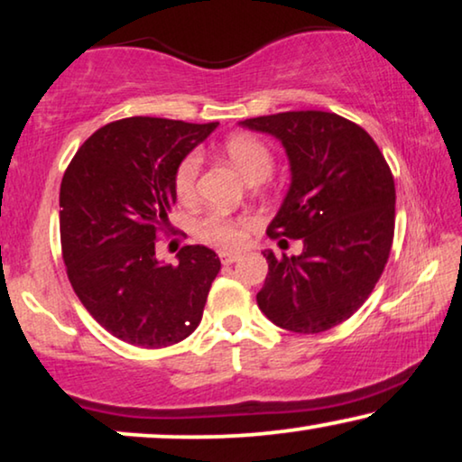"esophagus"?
<instances>
[{
    "label": "esophagus",
    "mask_w": 462,
    "mask_h": 462,
    "mask_svg": "<svg viewBox=\"0 0 462 462\" xmlns=\"http://www.w3.org/2000/svg\"><path fill=\"white\" fill-rule=\"evenodd\" d=\"M239 252H220V263L223 264H233L236 261H239Z\"/></svg>",
    "instance_id": "1"
}]
</instances>
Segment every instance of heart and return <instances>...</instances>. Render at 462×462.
I'll return each instance as SVG.
<instances>
[{
  "mask_svg": "<svg viewBox=\"0 0 462 462\" xmlns=\"http://www.w3.org/2000/svg\"><path fill=\"white\" fill-rule=\"evenodd\" d=\"M225 155L229 157L239 172L250 182L264 180L273 172L275 157L263 141L248 134L229 136L223 143ZM201 172V155L191 151L182 157L174 172V191L182 201H193L198 198V179ZM248 220L233 218L223 212H210L198 220V236L208 244L220 245V248H237L245 239Z\"/></svg>",
  "mask_w": 462,
  "mask_h": 462,
  "instance_id": "obj_1",
  "label": "heart"
}]
</instances>
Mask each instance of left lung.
Segmentation results:
<instances>
[{
    "label": "left lung",
    "instance_id": "left-lung-1",
    "mask_svg": "<svg viewBox=\"0 0 462 462\" xmlns=\"http://www.w3.org/2000/svg\"><path fill=\"white\" fill-rule=\"evenodd\" d=\"M242 125L280 138L286 149L292 182L267 236L302 242L299 256L263 252L269 275L258 307L283 330H330L364 305L389 261L395 231L389 163L362 125L337 113L286 111Z\"/></svg>",
    "mask_w": 462,
    "mask_h": 462
}]
</instances>
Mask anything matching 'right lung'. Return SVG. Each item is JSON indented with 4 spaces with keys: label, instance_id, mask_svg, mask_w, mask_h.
<instances>
[{
    "label": "right lung",
    "instance_id": "add662e5",
    "mask_svg": "<svg viewBox=\"0 0 462 462\" xmlns=\"http://www.w3.org/2000/svg\"><path fill=\"white\" fill-rule=\"evenodd\" d=\"M218 122L125 117L78 149L60 182V245L88 313L128 345L162 349L199 326L217 252L185 245L179 264L155 258L176 204L174 172Z\"/></svg>",
    "mask_w": 462,
    "mask_h": 462
}]
</instances>
